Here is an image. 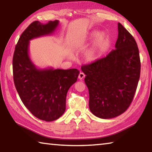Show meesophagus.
<instances>
[{"label": "esophagus", "instance_id": "esophagus-1", "mask_svg": "<svg viewBox=\"0 0 152 152\" xmlns=\"http://www.w3.org/2000/svg\"><path fill=\"white\" fill-rule=\"evenodd\" d=\"M84 77H85V74H84L83 72H80L79 74V76H78V78L80 80H82L83 79Z\"/></svg>", "mask_w": 152, "mask_h": 152}]
</instances>
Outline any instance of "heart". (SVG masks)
Here are the masks:
<instances>
[{"instance_id":"heart-1","label":"heart","mask_w":152,"mask_h":152,"mask_svg":"<svg viewBox=\"0 0 152 152\" xmlns=\"http://www.w3.org/2000/svg\"><path fill=\"white\" fill-rule=\"evenodd\" d=\"M92 41L93 42L91 46L84 53V58L89 62L96 61L101 57L107 45L108 35L104 31H94L88 33L80 42L76 43L74 46V50L76 51H83ZM69 56L72 59L74 58L72 54H70Z\"/></svg>"}]
</instances>
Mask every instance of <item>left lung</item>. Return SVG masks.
Instances as JSON below:
<instances>
[{"mask_svg":"<svg viewBox=\"0 0 152 152\" xmlns=\"http://www.w3.org/2000/svg\"><path fill=\"white\" fill-rule=\"evenodd\" d=\"M89 92V109L101 119L121 115L132 103L140 76L137 43L119 23L115 50L105 58L82 66Z\"/></svg>","mask_w":152,"mask_h":152,"instance_id":"8db88e82","label":"left lung"}]
</instances>
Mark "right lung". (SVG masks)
Segmentation results:
<instances>
[{"instance_id": "obj_1", "label": "right lung", "mask_w": 152, "mask_h": 152, "mask_svg": "<svg viewBox=\"0 0 152 152\" xmlns=\"http://www.w3.org/2000/svg\"><path fill=\"white\" fill-rule=\"evenodd\" d=\"M58 25V20L31 23L20 36L12 59L14 83L20 100L35 117L45 121L58 119L65 112L67 92L80 73L76 68L39 69L31 60L29 41L53 34Z\"/></svg>"}]
</instances>
